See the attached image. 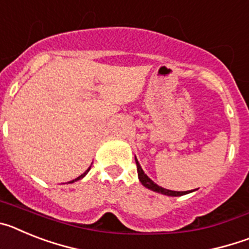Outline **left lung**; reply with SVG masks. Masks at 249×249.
Here are the masks:
<instances>
[{"instance_id": "left-lung-1", "label": "left lung", "mask_w": 249, "mask_h": 249, "mask_svg": "<svg viewBox=\"0 0 249 249\" xmlns=\"http://www.w3.org/2000/svg\"><path fill=\"white\" fill-rule=\"evenodd\" d=\"M135 160H136V164H137L138 178H140L141 183L143 184L146 188H148V190L155 191V192L162 193V195H166V196H172V197H178V196H183V195H187V193L192 192V191H183V192H178V191H171V190H166V188H162V187H160L158 184H156L155 182L152 181L151 178H149L148 176L143 172V169L141 168L140 163H138L137 158H135Z\"/></svg>"}]
</instances>
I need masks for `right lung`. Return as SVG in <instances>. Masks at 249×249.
I'll use <instances>...</instances> for the list:
<instances>
[{
	"instance_id": "1",
	"label": "right lung",
	"mask_w": 249,
	"mask_h": 249,
	"mask_svg": "<svg viewBox=\"0 0 249 249\" xmlns=\"http://www.w3.org/2000/svg\"><path fill=\"white\" fill-rule=\"evenodd\" d=\"M89 168H91V167H89ZM89 168L87 169V171H86V172L83 173V175H81L80 177H77L76 179H73V181H71V182H70V183H72V182H74V181H78V179H81V178H83V177H85V176H86V173H87V172H89Z\"/></svg>"
}]
</instances>
